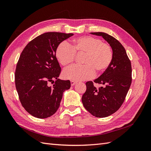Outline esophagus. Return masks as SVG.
Here are the masks:
<instances>
[{"label": "esophagus", "mask_w": 151, "mask_h": 151, "mask_svg": "<svg viewBox=\"0 0 151 151\" xmlns=\"http://www.w3.org/2000/svg\"><path fill=\"white\" fill-rule=\"evenodd\" d=\"M70 84H71V86H74L76 84V82H75L74 81H70Z\"/></svg>", "instance_id": "obj_1"}]
</instances>
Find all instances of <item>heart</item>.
<instances>
[{
    "label": "heart",
    "mask_w": 151,
    "mask_h": 151,
    "mask_svg": "<svg viewBox=\"0 0 151 151\" xmlns=\"http://www.w3.org/2000/svg\"><path fill=\"white\" fill-rule=\"evenodd\" d=\"M76 54L83 55V65H72L63 72L65 79L73 81H84L93 78L95 71L99 73L105 70L110 65L113 52L108 44L92 36H82L73 41L70 45L64 42L56 50V57L63 66L70 64L74 60Z\"/></svg>",
    "instance_id": "b5f03b06"
}]
</instances>
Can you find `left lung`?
<instances>
[{
	"mask_svg": "<svg viewBox=\"0 0 151 151\" xmlns=\"http://www.w3.org/2000/svg\"><path fill=\"white\" fill-rule=\"evenodd\" d=\"M100 36L112 48L113 59L108 67L94 82L101 84L98 89L93 81L86 83L82 102L87 111L98 118L112 115L120 108L132 83L131 62L123 45L113 36L102 32L91 33Z\"/></svg>",
	"mask_w": 151,
	"mask_h": 151,
	"instance_id": "8db88e82",
	"label": "left lung"
}]
</instances>
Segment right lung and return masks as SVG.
Returning <instances> with one entry per match:
<instances>
[{
	"instance_id": "1",
	"label": "right lung",
	"mask_w": 151,
	"mask_h": 151,
	"mask_svg": "<svg viewBox=\"0 0 151 151\" xmlns=\"http://www.w3.org/2000/svg\"><path fill=\"white\" fill-rule=\"evenodd\" d=\"M73 35L48 32L31 41L22 50L16 65L15 84L22 106L32 116H52L60 106L63 92L70 88V81L58 79L61 68L55 52L60 43ZM49 81L54 83L52 86H48Z\"/></svg>"
}]
</instances>
